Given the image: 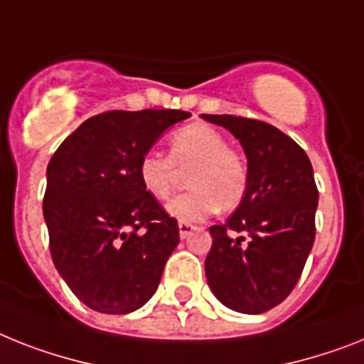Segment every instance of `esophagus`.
Masks as SVG:
<instances>
[{
	"label": "esophagus",
	"instance_id": "1",
	"mask_svg": "<svg viewBox=\"0 0 364 364\" xmlns=\"http://www.w3.org/2000/svg\"><path fill=\"white\" fill-rule=\"evenodd\" d=\"M195 230H197V227H195V225H191V223H178V232H180V238H182V240L189 238V236H191V234H193Z\"/></svg>",
	"mask_w": 364,
	"mask_h": 364
}]
</instances>
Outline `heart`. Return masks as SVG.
<instances>
[{"label": "heart", "instance_id": "obj_1", "mask_svg": "<svg viewBox=\"0 0 364 364\" xmlns=\"http://www.w3.org/2000/svg\"><path fill=\"white\" fill-rule=\"evenodd\" d=\"M186 173L191 189L167 204L171 218L180 223H199L219 208L234 210L247 191V164L238 150L227 145L214 126L195 122L169 137V156L146 150L137 164V176L146 193L165 200Z\"/></svg>", "mask_w": 364, "mask_h": 364}]
</instances>
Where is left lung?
I'll use <instances>...</instances> for the list:
<instances>
[{"instance_id":"1","label":"left lung","mask_w":364,"mask_h":364,"mask_svg":"<svg viewBox=\"0 0 364 364\" xmlns=\"http://www.w3.org/2000/svg\"><path fill=\"white\" fill-rule=\"evenodd\" d=\"M240 139L247 156V191L223 225L210 227L204 269L219 301L260 314L283 303L311 253L318 188L305 150L257 119L200 115Z\"/></svg>"}]
</instances>
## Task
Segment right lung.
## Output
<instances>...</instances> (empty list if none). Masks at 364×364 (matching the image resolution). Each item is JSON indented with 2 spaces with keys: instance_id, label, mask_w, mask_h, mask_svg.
<instances>
[{
  "instance_id": "obj_1",
  "label": "right lung",
  "mask_w": 364,
  "mask_h": 364,
  "mask_svg": "<svg viewBox=\"0 0 364 364\" xmlns=\"http://www.w3.org/2000/svg\"><path fill=\"white\" fill-rule=\"evenodd\" d=\"M178 109L106 111L63 141L46 171L42 212L57 272L74 296L104 314L149 301L180 242L178 223L146 193L137 164Z\"/></svg>"
}]
</instances>
